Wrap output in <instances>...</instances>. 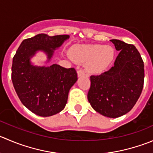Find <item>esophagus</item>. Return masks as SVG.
<instances>
[{
	"label": "esophagus",
	"mask_w": 153,
	"mask_h": 153,
	"mask_svg": "<svg viewBox=\"0 0 153 153\" xmlns=\"http://www.w3.org/2000/svg\"><path fill=\"white\" fill-rule=\"evenodd\" d=\"M85 75V72H84V71L83 70V69H80L78 71V76H82V75Z\"/></svg>",
	"instance_id": "1"
}]
</instances>
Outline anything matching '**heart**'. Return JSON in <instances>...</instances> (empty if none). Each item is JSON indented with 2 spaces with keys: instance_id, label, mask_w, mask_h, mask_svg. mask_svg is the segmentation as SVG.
Wrapping results in <instances>:
<instances>
[{
  "instance_id": "obj_1",
  "label": "heart",
  "mask_w": 153,
  "mask_h": 153,
  "mask_svg": "<svg viewBox=\"0 0 153 153\" xmlns=\"http://www.w3.org/2000/svg\"><path fill=\"white\" fill-rule=\"evenodd\" d=\"M70 57L77 63H87L90 72L100 73L112 63L115 51L111 46L105 45H81L70 50Z\"/></svg>"
}]
</instances>
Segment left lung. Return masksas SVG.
<instances>
[{
  "label": "left lung",
  "instance_id": "1",
  "mask_svg": "<svg viewBox=\"0 0 153 153\" xmlns=\"http://www.w3.org/2000/svg\"><path fill=\"white\" fill-rule=\"evenodd\" d=\"M111 41L119 54L109 70L90 76L87 99L95 111L116 118L131 111L138 100L144 82V65L134 45Z\"/></svg>",
  "mask_w": 153,
  "mask_h": 153
}]
</instances>
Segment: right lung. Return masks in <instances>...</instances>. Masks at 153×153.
<instances>
[{"instance_id":"right-lung-1","label":"right lung","mask_w":153,"mask_h":153,"mask_svg":"<svg viewBox=\"0 0 153 153\" xmlns=\"http://www.w3.org/2000/svg\"><path fill=\"white\" fill-rule=\"evenodd\" d=\"M68 38V35L38 34L22 41L13 57V87L22 103L36 115L49 117L60 112L66 106L71 87L78 80V74L75 68L66 69L57 64L33 66L30 57L42 50L50 60L54 49Z\"/></svg>"}]
</instances>
